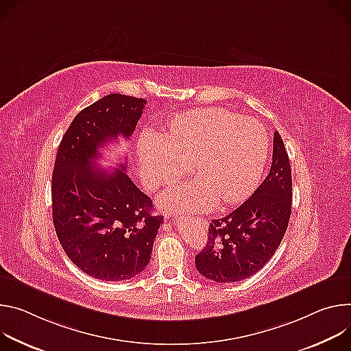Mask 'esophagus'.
<instances>
[{
  "label": "esophagus",
  "instance_id": "34e87169",
  "mask_svg": "<svg viewBox=\"0 0 351 351\" xmlns=\"http://www.w3.org/2000/svg\"><path fill=\"white\" fill-rule=\"evenodd\" d=\"M195 221L199 224V227H202V228H205L206 226H208V220L206 219H202V217H197L195 219Z\"/></svg>",
  "mask_w": 351,
  "mask_h": 351
}]
</instances>
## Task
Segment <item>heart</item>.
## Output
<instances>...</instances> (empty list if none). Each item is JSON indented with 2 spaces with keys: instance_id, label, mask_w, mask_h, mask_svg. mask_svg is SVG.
<instances>
[{
  "instance_id": "1",
  "label": "heart",
  "mask_w": 351,
  "mask_h": 351,
  "mask_svg": "<svg viewBox=\"0 0 351 351\" xmlns=\"http://www.w3.org/2000/svg\"><path fill=\"white\" fill-rule=\"evenodd\" d=\"M267 145L258 121L224 108H201L173 117L163 136L145 131L138 159L152 189L177 181L192 165L198 181L165 191L160 202L173 210L205 212L250 195L262 177Z\"/></svg>"
}]
</instances>
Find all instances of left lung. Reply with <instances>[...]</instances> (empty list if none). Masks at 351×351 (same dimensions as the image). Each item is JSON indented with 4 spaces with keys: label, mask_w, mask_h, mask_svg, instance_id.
Wrapping results in <instances>:
<instances>
[{
    "label": "left lung",
    "mask_w": 351,
    "mask_h": 351,
    "mask_svg": "<svg viewBox=\"0 0 351 351\" xmlns=\"http://www.w3.org/2000/svg\"><path fill=\"white\" fill-rule=\"evenodd\" d=\"M291 186L289 154L275 131L269 174L243 205L212 220L208 243L195 256L199 274L217 283H234L261 270L285 237L291 215Z\"/></svg>",
    "instance_id": "left-lung-1"
}]
</instances>
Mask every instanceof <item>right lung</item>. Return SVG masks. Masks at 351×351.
Segmentation results:
<instances>
[{"instance_id":"right-lung-1","label":"right lung","mask_w":351,"mask_h":351,"mask_svg":"<svg viewBox=\"0 0 351 351\" xmlns=\"http://www.w3.org/2000/svg\"><path fill=\"white\" fill-rule=\"evenodd\" d=\"M146 100L111 93L84 108L64 134L53 171V221L66 256L86 275L121 282L147 266L163 216L125 173L100 170L99 149L130 138Z\"/></svg>"}]
</instances>
